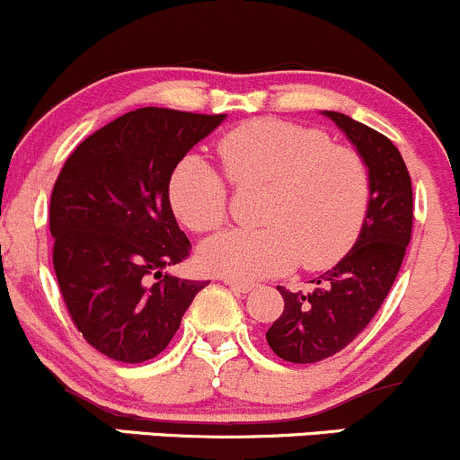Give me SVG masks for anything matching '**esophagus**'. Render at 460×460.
Masks as SVG:
<instances>
[{"label": "esophagus", "mask_w": 460, "mask_h": 460, "mask_svg": "<svg viewBox=\"0 0 460 460\" xmlns=\"http://www.w3.org/2000/svg\"><path fill=\"white\" fill-rule=\"evenodd\" d=\"M224 283L234 291V294H248L252 289V283H243V280H234V279H224Z\"/></svg>", "instance_id": "esophagus-1"}]
</instances>
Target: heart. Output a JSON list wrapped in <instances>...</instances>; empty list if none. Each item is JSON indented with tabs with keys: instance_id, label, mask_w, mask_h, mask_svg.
Masks as SVG:
<instances>
[{
	"instance_id": "1",
	"label": "heart",
	"mask_w": 460,
	"mask_h": 460,
	"mask_svg": "<svg viewBox=\"0 0 460 460\" xmlns=\"http://www.w3.org/2000/svg\"><path fill=\"white\" fill-rule=\"evenodd\" d=\"M226 177L239 190L265 189L256 221L206 241L199 261L212 274L254 280L296 263L324 270L353 248L370 206V171L353 146L331 145L324 131L261 118L226 133L217 145ZM189 155L169 180V201L181 226L212 232L228 219V181Z\"/></svg>"
}]
</instances>
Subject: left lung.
Here are the masks:
<instances>
[{"label":"left lung","instance_id":"left-lung-1","mask_svg":"<svg viewBox=\"0 0 460 460\" xmlns=\"http://www.w3.org/2000/svg\"><path fill=\"white\" fill-rule=\"evenodd\" d=\"M370 171V206L355 245L314 289L276 288L285 309L268 329L270 349L291 364L327 359L353 342L386 300L412 234V181L397 146L362 122L324 111Z\"/></svg>","mask_w":460,"mask_h":460}]
</instances>
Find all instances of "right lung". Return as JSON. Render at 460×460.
Listing matches in <instances>:
<instances>
[{
    "label": "right lung",
    "mask_w": 460,
    "mask_h": 460,
    "mask_svg": "<svg viewBox=\"0 0 460 460\" xmlns=\"http://www.w3.org/2000/svg\"><path fill=\"white\" fill-rule=\"evenodd\" d=\"M224 118L164 107L129 111L85 137L54 181L52 263L63 303L83 338L116 362L160 355L208 283L162 271L190 254L169 180Z\"/></svg>",
    "instance_id": "1"
}]
</instances>
